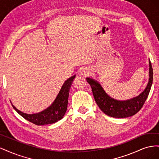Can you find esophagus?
<instances>
[{"label":"esophagus","instance_id":"obj_1","mask_svg":"<svg viewBox=\"0 0 159 159\" xmlns=\"http://www.w3.org/2000/svg\"><path fill=\"white\" fill-rule=\"evenodd\" d=\"M82 72H83L84 75L86 76V75H88L89 74H91V70H90L89 68H84V69L83 70Z\"/></svg>","mask_w":159,"mask_h":159}]
</instances>
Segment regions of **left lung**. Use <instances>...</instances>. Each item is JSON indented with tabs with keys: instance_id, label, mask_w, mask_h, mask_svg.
<instances>
[{
	"instance_id": "1",
	"label": "left lung",
	"mask_w": 159,
	"mask_h": 159,
	"mask_svg": "<svg viewBox=\"0 0 159 159\" xmlns=\"http://www.w3.org/2000/svg\"><path fill=\"white\" fill-rule=\"evenodd\" d=\"M86 80L91 85L95 102L105 114L111 117L125 118L136 114L143 106L152 86L153 71L149 60V80L146 88L137 97L125 101H119L111 98L97 81L91 78H87Z\"/></svg>"
}]
</instances>
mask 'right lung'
<instances>
[{"label":"right lung","mask_w":159,"mask_h":159,"mask_svg":"<svg viewBox=\"0 0 159 159\" xmlns=\"http://www.w3.org/2000/svg\"><path fill=\"white\" fill-rule=\"evenodd\" d=\"M75 78V75H73L65 81L54 102L50 107L41 112L27 114L19 111L12 104V107L22 117L37 125L52 124L58 121L64 117L68 107L69 91Z\"/></svg>","instance_id":"add662e5"}]
</instances>
